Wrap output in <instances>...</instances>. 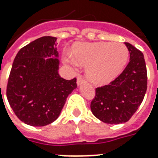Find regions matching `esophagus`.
Instances as JSON below:
<instances>
[{"mask_svg":"<svg viewBox=\"0 0 158 158\" xmlns=\"http://www.w3.org/2000/svg\"><path fill=\"white\" fill-rule=\"evenodd\" d=\"M85 79L83 77V76H79L78 78H77V84L78 85H81L83 83H85Z\"/></svg>","mask_w":158,"mask_h":158,"instance_id":"1","label":"esophagus"}]
</instances>
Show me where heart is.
I'll list each match as a JSON object with an SVG mask.
<instances>
[{
	"label": "heart",
	"instance_id": "1",
	"mask_svg": "<svg viewBox=\"0 0 158 158\" xmlns=\"http://www.w3.org/2000/svg\"><path fill=\"white\" fill-rule=\"evenodd\" d=\"M129 52L123 43H85L73 49V56L79 64L87 66L86 75L96 85H106L116 79L129 59ZM70 62H75L70 59Z\"/></svg>",
	"mask_w": 158,
	"mask_h": 158
}]
</instances>
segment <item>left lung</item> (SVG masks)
I'll use <instances>...</instances> for the list:
<instances>
[{
  "instance_id": "8db88e82",
  "label": "left lung",
  "mask_w": 158,
  "mask_h": 158,
  "mask_svg": "<svg viewBox=\"0 0 158 158\" xmlns=\"http://www.w3.org/2000/svg\"><path fill=\"white\" fill-rule=\"evenodd\" d=\"M129 62L108 85L96 88L90 102L94 116L101 121L118 124L129 121L142 102L147 89V72L143 53L125 42Z\"/></svg>"
}]
</instances>
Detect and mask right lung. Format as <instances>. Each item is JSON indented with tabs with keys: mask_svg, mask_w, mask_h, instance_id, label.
Here are the masks:
<instances>
[{
	"mask_svg": "<svg viewBox=\"0 0 158 158\" xmlns=\"http://www.w3.org/2000/svg\"><path fill=\"white\" fill-rule=\"evenodd\" d=\"M56 38L43 36L18 52L6 85V97L15 115L31 126L47 125L57 118L66 99L76 89V78L58 73Z\"/></svg>",
	"mask_w": 158,
	"mask_h": 158,
	"instance_id": "obj_1",
	"label": "right lung"
}]
</instances>
